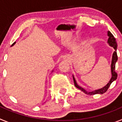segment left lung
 Masks as SVG:
<instances>
[{
	"instance_id": "1",
	"label": "left lung",
	"mask_w": 122,
	"mask_h": 122,
	"mask_svg": "<svg viewBox=\"0 0 122 122\" xmlns=\"http://www.w3.org/2000/svg\"><path fill=\"white\" fill-rule=\"evenodd\" d=\"M107 36H109V38L108 40H107V43L109 44V45L110 46L112 47L115 51H114V52H113L112 57L111 65V79H110L109 81V82L107 83V84L100 89H97V90H94V91L87 92L84 89H83L82 87H81V86H79L78 84H77V82H76V79H75V77H74V76L73 75L74 86H76V87H77V89H80L81 91H82L84 93H85L87 95H95V94H103V93H105L106 92L107 90L109 87L110 85L111 84V83L113 81H116V79H117V74L116 73V72L115 71V69H116V63L117 61V59H118V57H117V42H116V38H114V36H113L112 34V33H111V32H109V31H107Z\"/></svg>"
}]
</instances>
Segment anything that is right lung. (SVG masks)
Returning a JSON list of instances; mask_svg holds the SVG:
<instances>
[{
	"mask_svg": "<svg viewBox=\"0 0 122 122\" xmlns=\"http://www.w3.org/2000/svg\"><path fill=\"white\" fill-rule=\"evenodd\" d=\"M15 43H13V45H12V46H13V45H15ZM52 71H53V70H52Z\"/></svg>",
	"mask_w": 122,
	"mask_h": 122,
	"instance_id": "add662e5",
	"label": "right lung"
}]
</instances>
